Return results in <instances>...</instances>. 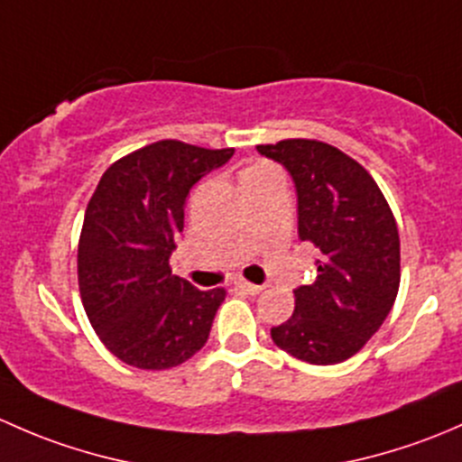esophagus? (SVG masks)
Here are the masks:
<instances>
[{
    "label": "esophagus",
    "mask_w": 462,
    "mask_h": 462,
    "mask_svg": "<svg viewBox=\"0 0 462 462\" xmlns=\"http://www.w3.org/2000/svg\"><path fill=\"white\" fill-rule=\"evenodd\" d=\"M236 289H240V291L249 293V296H258V293H263V287H258V284L246 282V280H240V282H236Z\"/></svg>",
    "instance_id": "1"
}]
</instances>
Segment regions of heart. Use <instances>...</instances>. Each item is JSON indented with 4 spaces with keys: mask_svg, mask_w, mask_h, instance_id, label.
I'll use <instances>...</instances> for the list:
<instances>
[{
    "mask_svg": "<svg viewBox=\"0 0 462 462\" xmlns=\"http://www.w3.org/2000/svg\"><path fill=\"white\" fill-rule=\"evenodd\" d=\"M269 169V166H263V164H258V166H251V169H245L240 173V182H245V180H249V178H254V175H258V173H263V171H266Z\"/></svg>",
    "mask_w": 462,
    "mask_h": 462,
    "instance_id": "1",
    "label": "heart"
}]
</instances>
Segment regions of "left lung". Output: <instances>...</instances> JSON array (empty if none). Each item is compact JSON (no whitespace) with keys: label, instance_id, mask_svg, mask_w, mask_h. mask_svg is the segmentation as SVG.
<instances>
[{"label":"left lung","instance_id":"left-lung-1","mask_svg":"<svg viewBox=\"0 0 462 462\" xmlns=\"http://www.w3.org/2000/svg\"><path fill=\"white\" fill-rule=\"evenodd\" d=\"M258 151L291 173L298 237L318 254L316 282L293 291L296 309L271 337L304 363H342L367 345L398 296L396 217L369 171L327 142L293 137Z\"/></svg>","mask_w":462,"mask_h":462}]
</instances>
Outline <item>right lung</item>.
I'll use <instances>...</instances> for the list:
<instances>
[{
	"label": "right lung",
	"instance_id": "add662e5",
	"mask_svg": "<svg viewBox=\"0 0 462 462\" xmlns=\"http://www.w3.org/2000/svg\"><path fill=\"white\" fill-rule=\"evenodd\" d=\"M233 149L160 140L104 171L78 245L79 296L95 334L122 363L144 372L178 367L207 342L222 287L199 289L171 273L184 229V199Z\"/></svg>",
	"mask_w": 462,
	"mask_h": 462
}]
</instances>
